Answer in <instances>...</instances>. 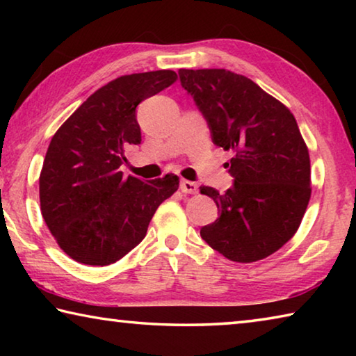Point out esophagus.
Wrapping results in <instances>:
<instances>
[{
	"mask_svg": "<svg viewBox=\"0 0 356 356\" xmlns=\"http://www.w3.org/2000/svg\"><path fill=\"white\" fill-rule=\"evenodd\" d=\"M180 190H182V193L195 195V193H197V184L191 182V180H182V182H180Z\"/></svg>",
	"mask_w": 356,
	"mask_h": 356,
	"instance_id": "1",
	"label": "esophagus"
}]
</instances>
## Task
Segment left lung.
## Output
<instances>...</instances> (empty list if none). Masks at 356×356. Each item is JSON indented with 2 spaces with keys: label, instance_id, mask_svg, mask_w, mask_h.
<instances>
[{
  "label": "left lung",
  "instance_id": "left-lung-1",
  "mask_svg": "<svg viewBox=\"0 0 356 356\" xmlns=\"http://www.w3.org/2000/svg\"><path fill=\"white\" fill-rule=\"evenodd\" d=\"M179 78L213 144L234 150L231 188L201 186L220 212L201 237L229 261H261L293 237L311 197L309 152L297 120L254 81L226 69H180Z\"/></svg>",
  "mask_w": 356,
  "mask_h": 356
}]
</instances>
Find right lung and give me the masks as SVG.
Here are the masks:
<instances>
[{
  "instance_id": "1",
  "label": "right lung",
  "mask_w": 356,
  "mask_h": 356,
  "mask_svg": "<svg viewBox=\"0 0 356 356\" xmlns=\"http://www.w3.org/2000/svg\"><path fill=\"white\" fill-rule=\"evenodd\" d=\"M176 78L172 70L119 76L83 102L51 138L39 177L40 210L74 261L104 267L122 259L179 188L174 174L141 180L120 171L125 149L141 143L136 106Z\"/></svg>"
}]
</instances>
